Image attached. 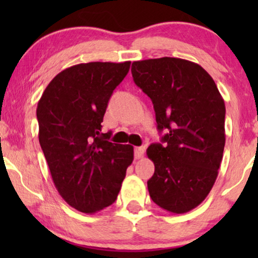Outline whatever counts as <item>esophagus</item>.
I'll list each match as a JSON object with an SVG mask.
<instances>
[{
  "label": "esophagus",
  "mask_w": 258,
  "mask_h": 258,
  "mask_svg": "<svg viewBox=\"0 0 258 258\" xmlns=\"http://www.w3.org/2000/svg\"><path fill=\"white\" fill-rule=\"evenodd\" d=\"M134 154H135L136 160H140V158H142L143 155H144V148L143 147H136L135 150H134Z\"/></svg>",
  "instance_id": "obj_1"
}]
</instances>
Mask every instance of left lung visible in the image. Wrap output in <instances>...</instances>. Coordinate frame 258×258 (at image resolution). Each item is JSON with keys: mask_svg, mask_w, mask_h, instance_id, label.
I'll list each match as a JSON object with an SVG mask.
<instances>
[{"mask_svg": "<svg viewBox=\"0 0 258 258\" xmlns=\"http://www.w3.org/2000/svg\"><path fill=\"white\" fill-rule=\"evenodd\" d=\"M134 82L153 101L162 143L147 155L155 164L148 181L162 209L184 214L200 206L218 175L225 144V105L213 77L197 63L176 57L136 61Z\"/></svg>", "mask_w": 258, "mask_h": 258, "instance_id": "left-lung-1", "label": "left lung"}]
</instances>
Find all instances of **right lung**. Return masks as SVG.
<instances>
[{"label":"right lung","mask_w":258,"mask_h":258,"mask_svg":"<svg viewBox=\"0 0 258 258\" xmlns=\"http://www.w3.org/2000/svg\"><path fill=\"white\" fill-rule=\"evenodd\" d=\"M130 62H89L67 68L38 101V141L62 199L86 214L117 199L134 148L109 142L101 133L105 109Z\"/></svg>","instance_id":"obj_1"}]
</instances>
